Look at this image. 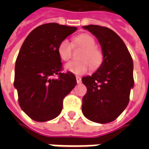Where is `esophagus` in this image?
<instances>
[{
    "label": "esophagus",
    "mask_w": 149,
    "mask_h": 149,
    "mask_svg": "<svg viewBox=\"0 0 149 149\" xmlns=\"http://www.w3.org/2000/svg\"><path fill=\"white\" fill-rule=\"evenodd\" d=\"M76 79H77V84H80V83H81V78L80 77L77 76V77H76Z\"/></svg>",
    "instance_id": "obj_1"
}]
</instances>
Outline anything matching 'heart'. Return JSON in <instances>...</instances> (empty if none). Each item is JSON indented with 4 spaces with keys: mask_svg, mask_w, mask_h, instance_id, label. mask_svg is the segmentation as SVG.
Here are the masks:
<instances>
[{
    "mask_svg": "<svg viewBox=\"0 0 149 149\" xmlns=\"http://www.w3.org/2000/svg\"><path fill=\"white\" fill-rule=\"evenodd\" d=\"M73 45L83 48V51L80 55L81 61H70L65 66L67 71L77 75L85 73L91 68H96L102 62V53L96 47V41L89 34L83 33L74 37ZM72 45L68 39H63L57 46V53L60 58L64 61H67L71 58Z\"/></svg>",
    "mask_w": 149,
    "mask_h": 149,
    "instance_id": "1",
    "label": "heart"
}]
</instances>
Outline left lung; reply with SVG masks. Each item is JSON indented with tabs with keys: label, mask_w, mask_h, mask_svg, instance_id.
Masks as SVG:
<instances>
[{
	"label": "left lung",
	"mask_w": 149,
	"mask_h": 149,
	"mask_svg": "<svg viewBox=\"0 0 149 149\" xmlns=\"http://www.w3.org/2000/svg\"><path fill=\"white\" fill-rule=\"evenodd\" d=\"M97 37L103 61L92 76L82 78L87 93L82 99V112L92 121L106 124L118 117L129 102L134 85L133 61L121 38L100 25L83 26Z\"/></svg>",
	"instance_id": "left-lung-1"
}]
</instances>
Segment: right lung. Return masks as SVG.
<instances>
[{"label":"right lung","instance_id":"right-lung-1","mask_svg":"<svg viewBox=\"0 0 149 149\" xmlns=\"http://www.w3.org/2000/svg\"><path fill=\"white\" fill-rule=\"evenodd\" d=\"M77 29L49 23L29 34L21 46L15 65L14 87L18 102L31 119L45 122L56 118L63 108V100L77 84L73 73L61 72L57 46ZM57 74V79L52 75Z\"/></svg>","mask_w":149,"mask_h":149}]
</instances>
